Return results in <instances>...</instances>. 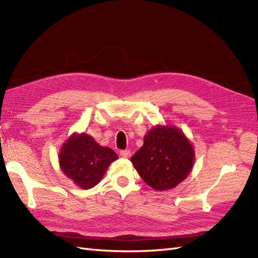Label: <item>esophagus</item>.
<instances>
[{"instance_id":"esophagus-1","label":"esophagus","mask_w":258,"mask_h":258,"mask_svg":"<svg viewBox=\"0 0 258 258\" xmlns=\"http://www.w3.org/2000/svg\"><path fill=\"white\" fill-rule=\"evenodd\" d=\"M119 154H120L121 157L128 158V157H130L131 152H130V150H121V151H119Z\"/></svg>"}]
</instances>
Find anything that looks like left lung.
<instances>
[{
  "mask_svg": "<svg viewBox=\"0 0 258 258\" xmlns=\"http://www.w3.org/2000/svg\"><path fill=\"white\" fill-rule=\"evenodd\" d=\"M194 157L191 144L178 129L155 127L145 136L143 146L131 162L147 185L166 190L188 175Z\"/></svg>",
  "mask_w": 258,
  "mask_h": 258,
  "instance_id": "8db88e82",
  "label": "left lung"
}]
</instances>
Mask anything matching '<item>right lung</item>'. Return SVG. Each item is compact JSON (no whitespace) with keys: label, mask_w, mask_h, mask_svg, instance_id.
Masks as SVG:
<instances>
[{"label":"right lung","mask_w":258,"mask_h":258,"mask_svg":"<svg viewBox=\"0 0 258 258\" xmlns=\"http://www.w3.org/2000/svg\"><path fill=\"white\" fill-rule=\"evenodd\" d=\"M118 158L108 147L100 146L93 138L82 134L68 140L59 156L64 174L82 188L95 187L111 162Z\"/></svg>","instance_id":"add662e5"}]
</instances>
